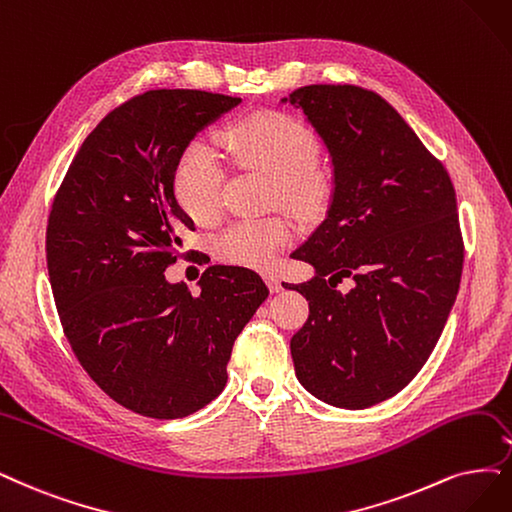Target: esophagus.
Returning a JSON list of instances; mask_svg holds the SVG:
<instances>
[{"mask_svg":"<svg viewBox=\"0 0 512 512\" xmlns=\"http://www.w3.org/2000/svg\"><path fill=\"white\" fill-rule=\"evenodd\" d=\"M266 282H268V287H270L272 293H280V291H282V282H280L278 276L268 274V276H266Z\"/></svg>","mask_w":512,"mask_h":512,"instance_id":"obj_1","label":"esophagus"}]
</instances>
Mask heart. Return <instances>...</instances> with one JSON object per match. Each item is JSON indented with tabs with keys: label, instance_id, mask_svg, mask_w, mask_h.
Returning a JSON list of instances; mask_svg holds the SVG:
<instances>
[{
	"label": "heart",
	"instance_id": "b5f03b06",
	"mask_svg": "<svg viewBox=\"0 0 512 512\" xmlns=\"http://www.w3.org/2000/svg\"><path fill=\"white\" fill-rule=\"evenodd\" d=\"M221 145L234 162L272 175L276 200L304 215L325 206L331 179L314 160L318 143L306 124L278 111H257L227 126ZM223 181L225 166L213 145L192 139L181 149L173 166V194L189 219L208 223L219 215ZM291 240L293 225L287 217L238 219L215 236L213 251L232 266L270 270Z\"/></svg>",
	"mask_w": 512,
	"mask_h": 512
}]
</instances>
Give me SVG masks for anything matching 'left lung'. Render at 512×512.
Returning a JSON list of instances; mask_svg holds the SVG:
<instances>
[{"instance_id": "8db88e82", "label": "left lung", "mask_w": 512, "mask_h": 512, "mask_svg": "<svg viewBox=\"0 0 512 512\" xmlns=\"http://www.w3.org/2000/svg\"><path fill=\"white\" fill-rule=\"evenodd\" d=\"M282 101L304 111L335 177L327 219L293 253L316 276L285 285L310 301L291 337L295 373L316 399L365 409L403 390L443 333L464 266L456 189L373 90L312 84Z\"/></svg>"}]
</instances>
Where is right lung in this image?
Here are the masks:
<instances>
[{"label": "right lung", "mask_w": 512, "mask_h": 512, "mask_svg": "<svg viewBox=\"0 0 512 512\" xmlns=\"http://www.w3.org/2000/svg\"><path fill=\"white\" fill-rule=\"evenodd\" d=\"M238 103L204 90L137 94L84 139L52 200L46 261L67 342L94 384L147 418H185L217 399L236 337L270 293L238 266L206 268L200 295L164 278L194 232L173 166Z\"/></svg>", "instance_id": "add662e5"}]
</instances>
